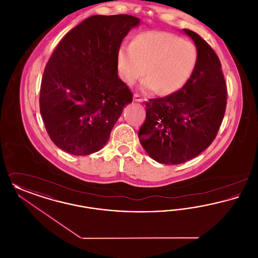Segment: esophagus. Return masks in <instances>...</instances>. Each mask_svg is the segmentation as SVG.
<instances>
[{"instance_id":"esophagus-1","label":"esophagus","mask_w":258,"mask_h":258,"mask_svg":"<svg viewBox=\"0 0 258 258\" xmlns=\"http://www.w3.org/2000/svg\"><path fill=\"white\" fill-rule=\"evenodd\" d=\"M134 101H136V102H143V101H144V99L141 98L139 95H136V94H135V95H134Z\"/></svg>"}]
</instances>
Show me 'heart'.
Masks as SVG:
<instances>
[{"label":"heart","mask_w":258,"mask_h":258,"mask_svg":"<svg viewBox=\"0 0 258 258\" xmlns=\"http://www.w3.org/2000/svg\"><path fill=\"white\" fill-rule=\"evenodd\" d=\"M197 61V48L190 41L166 32H146L120 47L118 72L127 85L146 73L149 76L139 85L142 92L169 95L184 86Z\"/></svg>","instance_id":"b5f03b06"}]
</instances>
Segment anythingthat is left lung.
I'll list each match as a JSON object with an SVG mask.
<instances>
[{
  "label": "left lung",
  "instance_id": "left-lung-1",
  "mask_svg": "<svg viewBox=\"0 0 258 258\" xmlns=\"http://www.w3.org/2000/svg\"><path fill=\"white\" fill-rule=\"evenodd\" d=\"M197 50V64L178 92L146 102L140 144L153 160L176 165L196 158L217 136L226 108L227 90L215 51L197 33L183 29Z\"/></svg>",
  "mask_w": 258,
  "mask_h": 258
}]
</instances>
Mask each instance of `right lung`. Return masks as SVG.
Returning <instances> with one entry per match:
<instances>
[{"label":"right lung","instance_id":"add662e5","mask_svg":"<svg viewBox=\"0 0 258 258\" xmlns=\"http://www.w3.org/2000/svg\"><path fill=\"white\" fill-rule=\"evenodd\" d=\"M140 19L93 15L57 45L41 79L39 109L53 143L74 156L98 152L133 94L118 76V51Z\"/></svg>","mask_w":258,"mask_h":258}]
</instances>
